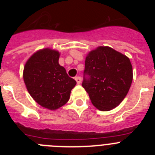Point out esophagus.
I'll list each match as a JSON object with an SVG mask.
<instances>
[{"label": "esophagus", "mask_w": 155, "mask_h": 155, "mask_svg": "<svg viewBox=\"0 0 155 155\" xmlns=\"http://www.w3.org/2000/svg\"><path fill=\"white\" fill-rule=\"evenodd\" d=\"M75 81H77V83H78V84H81V78L80 77H75Z\"/></svg>", "instance_id": "obj_1"}]
</instances>
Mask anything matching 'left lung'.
I'll return each mask as SVG.
<instances>
[{
    "instance_id": "left-lung-1",
    "label": "left lung",
    "mask_w": 155,
    "mask_h": 155,
    "mask_svg": "<svg viewBox=\"0 0 155 155\" xmlns=\"http://www.w3.org/2000/svg\"><path fill=\"white\" fill-rule=\"evenodd\" d=\"M132 81L130 59L113 48L98 46L86 57L82 86L99 110L109 111L118 106Z\"/></svg>"
}]
</instances>
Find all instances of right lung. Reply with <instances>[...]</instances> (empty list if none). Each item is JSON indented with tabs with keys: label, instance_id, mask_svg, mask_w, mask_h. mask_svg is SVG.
Masks as SVG:
<instances>
[{
	"label": "right lung",
	"instance_id": "obj_1",
	"mask_svg": "<svg viewBox=\"0 0 155 155\" xmlns=\"http://www.w3.org/2000/svg\"><path fill=\"white\" fill-rule=\"evenodd\" d=\"M60 53L46 48L35 52L27 61L23 79L28 93L37 103L50 110L65 105L76 81L59 64Z\"/></svg>",
	"mask_w": 155,
	"mask_h": 155
}]
</instances>
